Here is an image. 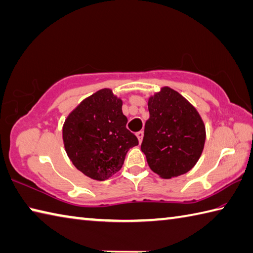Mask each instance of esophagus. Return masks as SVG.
<instances>
[{
  "instance_id": "1",
  "label": "esophagus",
  "mask_w": 253,
  "mask_h": 253,
  "mask_svg": "<svg viewBox=\"0 0 253 253\" xmlns=\"http://www.w3.org/2000/svg\"><path fill=\"white\" fill-rule=\"evenodd\" d=\"M136 136L138 137L139 142H141V141H142V138H144V131H142V130L138 131V132H137V134H136Z\"/></svg>"
}]
</instances>
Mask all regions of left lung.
<instances>
[{
	"label": "left lung",
	"mask_w": 253,
	"mask_h": 253,
	"mask_svg": "<svg viewBox=\"0 0 253 253\" xmlns=\"http://www.w3.org/2000/svg\"><path fill=\"white\" fill-rule=\"evenodd\" d=\"M141 151L151 170L164 179L186 173L203 154L206 127L198 111L170 87L148 98Z\"/></svg>",
	"instance_id": "left-lung-1"
}]
</instances>
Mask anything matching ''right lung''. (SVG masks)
Listing matches in <instances>:
<instances>
[{
    "label": "right lung",
    "instance_id": "right-lung-1",
    "mask_svg": "<svg viewBox=\"0 0 253 253\" xmlns=\"http://www.w3.org/2000/svg\"><path fill=\"white\" fill-rule=\"evenodd\" d=\"M123 100L109 88L86 97L68 115L63 141L73 165L94 180H106L123 167L129 148L138 145L126 128Z\"/></svg>",
    "mask_w": 253,
    "mask_h": 253
}]
</instances>
